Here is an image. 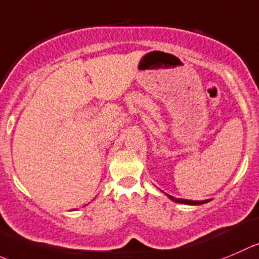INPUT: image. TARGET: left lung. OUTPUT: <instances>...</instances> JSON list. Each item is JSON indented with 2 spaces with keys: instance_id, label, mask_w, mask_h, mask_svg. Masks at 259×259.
<instances>
[{
  "instance_id": "obj_1",
  "label": "left lung",
  "mask_w": 259,
  "mask_h": 259,
  "mask_svg": "<svg viewBox=\"0 0 259 259\" xmlns=\"http://www.w3.org/2000/svg\"><path fill=\"white\" fill-rule=\"evenodd\" d=\"M172 201L178 202V204H186V205H201L209 202V200H205V201H192V200H183V199H176V197L170 196V195H167Z\"/></svg>"
}]
</instances>
